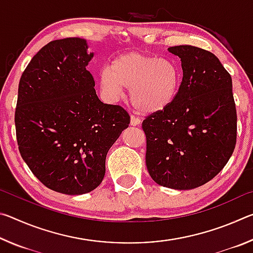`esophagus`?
Wrapping results in <instances>:
<instances>
[{
    "instance_id": "obj_1",
    "label": "esophagus",
    "mask_w": 253,
    "mask_h": 253,
    "mask_svg": "<svg viewBox=\"0 0 253 253\" xmlns=\"http://www.w3.org/2000/svg\"><path fill=\"white\" fill-rule=\"evenodd\" d=\"M140 124V119L138 117H136L135 115H131L130 116V125L131 126H138Z\"/></svg>"
}]
</instances>
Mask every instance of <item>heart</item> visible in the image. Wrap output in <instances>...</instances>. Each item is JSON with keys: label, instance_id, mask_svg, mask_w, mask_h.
<instances>
[{"label": "heart", "instance_id": "b5f03b06", "mask_svg": "<svg viewBox=\"0 0 253 253\" xmlns=\"http://www.w3.org/2000/svg\"><path fill=\"white\" fill-rule=\"evenodd\" d=\"M181 74L174 62L131 51L121 54L100 75L101 89L119 97L130 88L131 105L139 113L152 115L168 108L177 96Z\"/></svg>", "mask_w": 253, "mask_h": 253}]
</instances>
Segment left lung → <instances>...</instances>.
Returning <instances> with one entry per match:
<instances>
[{
    "instance_id": "obj_1",
    "label": "left lung",
    "mask_w": 253,
    "mask_h": 253,
    "mask_svg": "<svg viewBox=\"0 0 253 253\" xmlns=\"http://www.w3.org/2000/svg\"><path fill=\"white\" fill-rule=\"evenodd\" d=\"M183 78L172 105L143 121L151 177L174 190L199 187L221 172L237 144L232 78L208 50L175 45Z\"/></svg>"
}]
</instances>
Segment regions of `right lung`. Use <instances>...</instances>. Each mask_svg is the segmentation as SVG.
I'll return each instance as SVG.
<instances>
[{
  "label": "right lung",
  "instance_id": "1",
  "mask_svg": "<svg viewBox=\"0 0 253 253\" xmlns=\"http://www.w3.org/2000/svg\"><path fill=\"white\" fill-rule=\"evenodd\" d=\"M80 38L51 41L19 83L15 108L21 156L36 177L62 194L89 193L105 176L106 156L130 116L101 102L87 70L92 53Z\"/></svg>",
  "mask_w": 253,
  "mask_h": 253
}]
</instances>
